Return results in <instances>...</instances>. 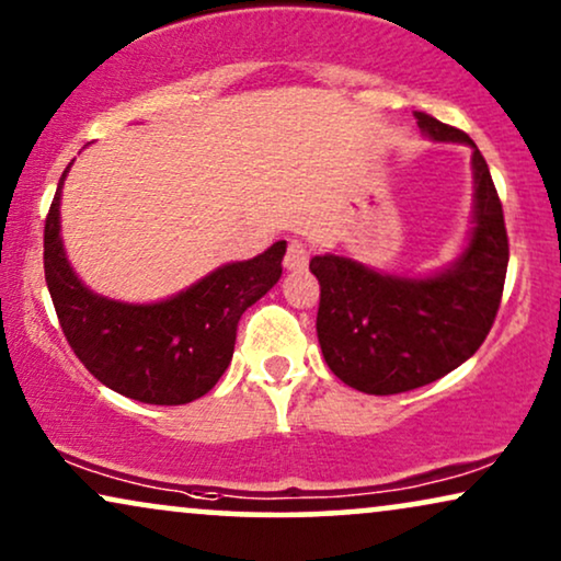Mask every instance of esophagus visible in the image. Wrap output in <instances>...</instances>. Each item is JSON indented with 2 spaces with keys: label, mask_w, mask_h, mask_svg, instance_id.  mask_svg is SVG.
<instances>
[{
  "label": "esophagus",
  "mask_w": 561,
  "mask_h": 561,
  "mask_svg": "<svg viewBox=\"0 0 561 561\" xmlns=\"http://www.w3.org/2000/svg\"><path fill=\"white\" fill-rule=\"evenodd\" d=\"M308 259H310L308 245H305L302 240H289L287 253H285V268H289V272H297V268L308 266Z\"/></svg>",
  "instance_id": "obj_1"
}]
</instances>
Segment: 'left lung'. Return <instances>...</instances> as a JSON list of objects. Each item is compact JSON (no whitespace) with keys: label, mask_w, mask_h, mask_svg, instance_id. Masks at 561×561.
<instances>
[{"label":"left lung","mask_w":561,"mask_h":561,"mask_svg":"<svg viewBox=\"0 0 561 561\" xmlns=\"http://www.w3.org/2000/svg\"><path fill=\"white\" fill-rule=\"evenodd\" d=\"M414 116L427 137L473 150V228L463 253L432 276L382 274L333 253L310 259L325 365L373 396L414 391L463 365L497 318L507 274L505 217L484 154L466 131Z\"/></svg>","instance_id":"obj_1"}]
</instances>
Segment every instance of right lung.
<instances>
[{
    "instance_id": "add662e5",
    "label": "right lung",
    "mask_w": 561,
    "mask_h": 561,
    "mask_svg": "<svg viewBox=\"0 0 561 561\" xmlns=\"http://www.w3.org/2000/svg\"><path fill=\"white\" fill-rule=\"evenodd\" d=\"M61 173L44 230V268L59 325L80 363L111 391L179 407L202 399L228 370L240 316L282 276L287 243L211 272L168 300L131 305L95 295L77 279L59 236Z\"/></svg>"
}]
</instances>
